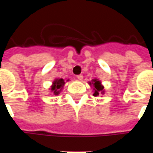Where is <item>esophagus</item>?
<instances>
[{
    "label": "esophagus",
    "instance_id": "1",
    "mask_svg": "<svg viewBox=\"0 0 153 153\" xmlns=\"http://www.w3.org/2000/svg\"><path fill=\"white\" fill-rule=\"evenodd\" d=\"M83 75H82V74H79V75H77V79H79V80H82V79H83Z\"/></svg>",
    "mask_w": 153,
    "mask_h": 153
}]
</instances>
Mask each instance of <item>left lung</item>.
<instances>
[{
	"label": "left lung",
	"mask_w": 153,
	"mask_h": 153,
	"mask_svg": "<svg viewBox=\"0 0 153 153\" xmlns=\"http://www.w3.org/2000/svg\"><path fill=\"white\" fill-rule=\"evenodd\" d=\"M90 86L93 87V96H99L100 94H104V86L102 84V82L97 79H94L92 82H89Z\"/></svg>",
	"instance_id": "1"
}]
</instances>
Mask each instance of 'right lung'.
I'll list each match as a JSON object with an SVG mask.
<instances>
[{
	"mask_svg": "<svg viewBox=\"0 0 153 153\" xmlns=\"http://www.w3.org/2000/svg\"><path fill=\"white\" fill-rule=\"evenodd\" d=\"M65 83V80L63 79H56L52 82V84H51V86L50 88L51 92L56 96L59 95L62 88H63Z\"/></svg>",
	"mask_w": 153,
	"mask_h": 153,
	"instance_id": "add662e5",
	"label": "right lung"
}]
</instances>
